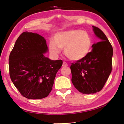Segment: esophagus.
<instances>
[{"instance_id": "34e87169", "label": "esophagus", "mask_w": 124, "mask_h": 124, "mask_svg": "<svg viewBox=\"0 0 124 124\" xmlns=\"http://www.w3.org/2000/svg\"><path fill=\"white\" fill-rule=\"evenodd\" d=\"M62 66L63 67H66L68 66V64L65 62H63Z\"/></svg>"}]
</instances>
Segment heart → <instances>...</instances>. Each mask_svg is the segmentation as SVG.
<instances>
[{
  "instance_id": "obj_1",
  "label": "heart",
  "mask_w": 124,
  "mask_h": 124,
  "mask_svg": "<svg viewBox=\"0 0 124 124\" xmlns=\"http://www.w3.org/2000/svg\"><path fill=\"white\" fill-rule=\"evenodd\" d=\"M93 44L91 35L81 29H70L57 33L54 40L49 43V51L52 56L57 57L64 48L65 55L73 61L84 59L89 53Z\"/></svg>"
}]
</instances>
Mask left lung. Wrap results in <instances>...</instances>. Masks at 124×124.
<instances>
[{"instance_id": "8db88e82", "label": "left lung", "mask_w": 124, "mask_h": 124, "mask_svg": "<svg viewBox=\"0 0 124 124\" xmlns=\"http://www.w3.org/2000/svg\"><path fill=\"white\" fill-rule=\"evenodd\" d=\"M93 31L100 41L92 45V51L70 67L71 81L75 88L83 94L100 92L111 72L113 48L106 35L97 27Z\"/></svg>"}]
</instances>
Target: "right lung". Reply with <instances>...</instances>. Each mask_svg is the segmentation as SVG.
Instances as JSON below:
<instances>
[{
  "mask_svg": "<svg viewBox=\"0 0 124 124\" xmlns=\"http://www.w3.org/2000/svg\"><path fill=\"white\" fill-rule=\"evenodd\" d=\"M48 51L46 41L37 33L26 31L16 41L9 57V75L22 96L41 99L52 89L61 60H51L44 54Z\"/></svg>",
  "mask_w": 124,
  "mask_h": 124,
  "instance_id": "1",
  "label": "right lung"
}]
</instances>
